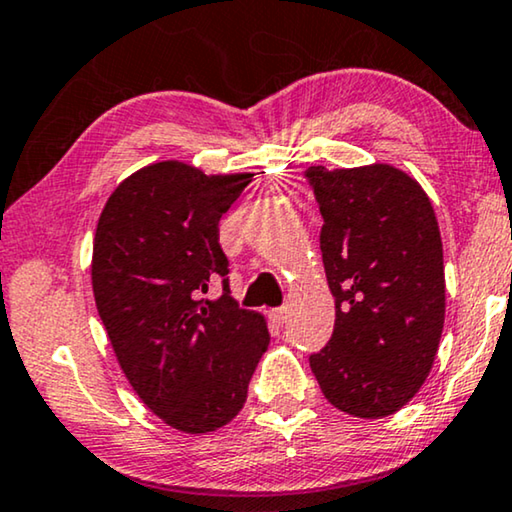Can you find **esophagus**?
<instances>
[{"mask_svg":"<svg viewBox=\"0 0 512 512\" xmlns=\"http://www.w3.org/2000/svg\"><path fill=\"white\" fill-rule=\"evenodd\" d=\"M270 323L274 328H284L286 318H288V309L286 307H277V309H270Z\"/></svg>","mask_w":512,"mask_h":512,"instance_id":"esophagus-1","label":"esophagus"}]
</instances>
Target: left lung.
I'll return each mask as SVG.
<instances>
[{
  "instance_id": "left-lung-1",
  "label": "left lung",
  "mask_w": 512,
  "mask_h": 512,
  "mask_svg": "<svg viewBox=\"0 0 512 512\" xmlns=\"http://www.w3.org/2000/svg\"><path fill=\"white\" fill-rule=\"evenodd\" d=\"M323 217L335 330L309 355L325 399L385 418L425 383L446 316L443 244L420 184L388 164L305 170Z\"/></svg>"
}]
</instances>
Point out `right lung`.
Returning a JSON list of instances; mask_svg holds the SVG:
<instances>
[{
  "mask_svg": "<svg viewBox=\"0 0 512 512\" xmlns=\"http://www.w3.org/2000/svg\"><path fill=\"white\" fill-rule=\"evenodd\" d=\"M251 177L159 161L110 194L96 226L92 288L117 362L147 409L187 434L238 416L270 344L265 318L231 298L219 244L221 214Z\"/></svg>",
  "mask_w": 512,
  "mask_h": 512,
  "instance_id": "add662e5",
  "label": "right lung"
}]
</instances>
